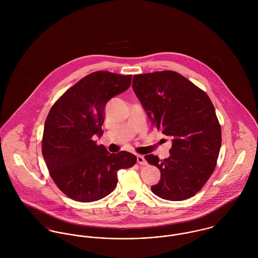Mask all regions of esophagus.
Here are the masks:
<instances>
[{"label":"esophagus","instance_id":"obj_1","mask_svg":"<svg viewBox=\"0 0 258 258\" xmlns=\"http://www.w3.org/2000/svg\"><path fill=\"white\" fill-rule=\"evenodd\" d=\"M137 163L140 164V165H146L147 164L144 156H142V155H137Z\"/></svg>","mask_w":258,"mask_h":258}]
</instances>
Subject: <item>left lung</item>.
<instances>
[{"label":"left lung","mask_w":258,"mask_h":258,"mask_svg":"<svg viewBox=\"0 0 258 258\" xmlns=\"http://www.w3.org/2000/svg\"><path fill=\"white\" fill-rule=\"evenodd\" d=\"M133 90L152 124L173 142L167 159L145 156L161 172L152 191L168 201L191 198L214 173L221 150V125L210 97L172 71L134 75Z\"/></svg>","instance_id":"obj_1"}]
</instances>
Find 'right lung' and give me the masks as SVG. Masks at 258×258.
<instances>
[{
  "mask_svg": "<svg viewBox=\"0 0 258 258\" xmlns=\"http://www.w3.org/2000/svg\"><path fill=\"white\" fill-rule=\"evenodd\" d=\"M131 78L109 72L88 74L56 100L45 119L41 152L46 167L57 187L76 202L108 196L117 184V172L136 163L135 155L110 154L92 140L102 135L106 103L129 88Z\"/></svg>",
  "mask_w": 258,
  "mask_h": 258,
  "instance_id": "obj_1",
  "label": "right lung"
}]
</instances>
